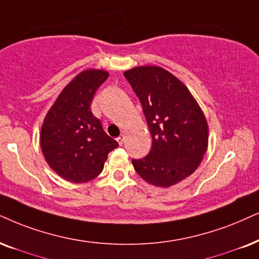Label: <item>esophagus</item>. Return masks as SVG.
<instances>
[{
    "label": "esophagus",
    "mask_w": 259,
    "mask_h": 259,
    "mask_svg": "<svg viewBox=\"0 0 259 259\" xmlns=\"http://www.w3.org/2000/svg\"><path fill=\"white\" fill-rule=\"evenodd\" d=\"M117 142L119 143V146H122L123 143H124V136H123V135H122V136H119L118 139H117Z\"/></svg>",
    "instance_id": "obj_1"
}]
</instances>
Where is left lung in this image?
I'll return each mask as SVG.
<instances>
[{"instance_id": "left-lung-1", "label": "left lung", "mask_w": 259, "mask_h": 259, "mask_svg": "<svg viewBox=\"0 0 259 259\" xmlns=\"http://www.w3.org/2000/svg\"><path fill=\"white\" fill-rule=\"evenodd\" d=\"M124 76L139 97L152 149L133 159L135 171L154 186L168 188L192 175L208 147V124L201 107L184 83L169 71L145 65Z\"/></svg>"}]
</instances>
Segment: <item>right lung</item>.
Instances as JSON below:
<instances>
[{"label":"right lung","instance_id":"obj_1","mask_svg":"<svg viewBox=\"0 0 259 259\" xmlns=\"http://www.w3.org/2000/svg\"><path fill=\"white\" fill-rule=\"evenodd\" d=\"M105 70H83L65 86L45 116L40 147L49 166L71 183H86L103 171L107 154L118 147L92 113L91 103Z\"/></svg>","mask_w":259,"mask_h":259}]
</instances>
